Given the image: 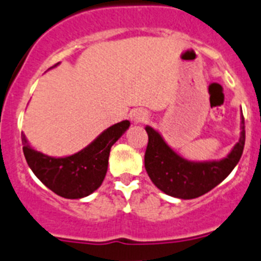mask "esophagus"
<instances>
[{"mask_svg":"<svg viewBox=\"0 0 261 261\" xmlns=\"http://www.w3.org/2000/svg\"><path fill=\"white\" fill-rule=\"evenodd\" d=\"M148 113L147 111H144V109H135V111L131 113V118H133L134 122L136 123H142L144 122V121H147L148 119Z\"/></svg>","mask_w":261,"mask_h":261,"instance_id":"34e87169","label":"esophagus"}]
</instances>
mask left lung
<instances>
[{
	"instance_id": "8db88e82",
	"label": "left lung",
	"mask_w": 261,
	"mask_h": 261,
	"mask_svg": "<svg viewBox=\"0 0 261 261\" xmlns=\"http://www.w3.org/2000/svg\"><path fill=\"white\" fill-rule=\"evenodd\" d=\"M148 145L144 165L150 180L166 194L181 199H192L207 193L220 184L238 164L245 148V119L240 142L229 155L214 162H189L177 155L152 127H145Z\"/></svg>"
}]
</instances>
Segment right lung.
Returning <instances> with one entry per match:
<instances>
[{
  "label": "right lung",
  "mask_w": 261,
  "mask_h": 261,
  "mask_svg": "<svg viewBox=\"0 0 261 261\" xmlns=\"http://www.w3.org/2000/svg\"><path fill=\"white\" fill-rule=\"evenodd\" d=\"M128 126V121L116 123L97 136L89 147L64 158L48 157L36 152L21 134L24 157L33 174L54 193L64 198H82L101 186L108 170L112 145Z\"/></svg>",
  "instance_id": "add662e5"
}]
</instances>
